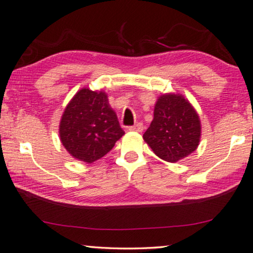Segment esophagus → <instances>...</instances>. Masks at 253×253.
Here are the masks:
<instances>
[{"label":"esophagus","instance_id":"34e87169","mask_svg":"<svg viewBox=\"0 0 253 253\" xmlns=\"http://www.w3.org/2000/svg\"><path fill=\"white\" fill-rule=\"evenodd\" d=\"M143 124L142 123H137V124H135L134 126H130L129 127V130H134V131H142L143 130Z\"/></svg>","mask_w":253,"mask_h":253}]
</instances>
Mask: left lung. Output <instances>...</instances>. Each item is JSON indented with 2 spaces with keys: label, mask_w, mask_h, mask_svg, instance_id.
<instances>
[{
  "label": "left lung",
  "mask_w": 253,
  "mask_h": 253,
  "mask_svg": "<svg viewBox=\"0 0 253 253\" xmlns=\"http://www.w3.org/2000/svg\"><path fill=\"white\" fill-rule=\"evenodd\" d=\"M143 138L159 158L169 163L180 161L198 147L201 122L197 112L182 95H163Z\"/></svg>",
  "instance_id": "8db88e82"
}]
</instances>
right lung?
<instances>
[{
  "label": "right lung",
  "mask_w": 253,
  "mask_h": 253,
  "mask_svg": "<svg viewBox=\"0 0 253 253\" xmlns=\"http://www.w3.org/2000/svg\"><path fill=\"white\" fill-rule=\"evenodd\" d=\"M124 134L105 92L88 88L74 95L59 124L63 145L73 158L84 163L105 156Z\"/></svg>",
  "instance_id": "right-lung-1"
}]
</instances>
